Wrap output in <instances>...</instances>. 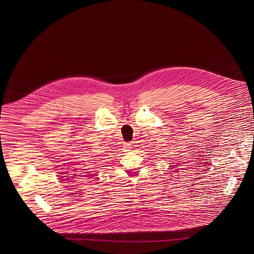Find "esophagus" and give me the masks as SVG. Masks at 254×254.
Instances as JSON below:
<instances>
[{"label":"esophagus","instance_id":"1","mask_svg":"<svg viewBox=\"0 0 254 254\" xmlns=\"http://www.w3.org/2000/svg\"><path fill=\"white\" fill-rule=\"evenodd\" d=\"M123 147H124L125 151H130V149H131V143H125V144L123 145Z\"/></svg>","mask_w":254,"mask_h":254}]
</instances>
